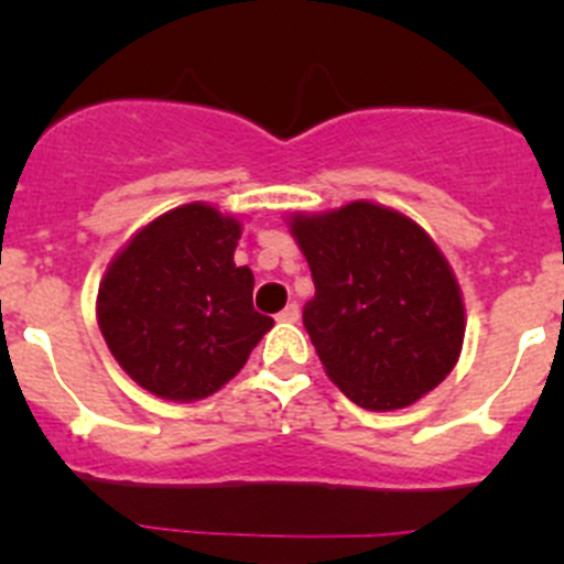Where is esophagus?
<instances>
[{
  "mask_svg": "<svg viewBox=\"0 0 564 564\" xmlns=\"http://www.w3.org/2000/svg\"><path fill=\"white\" fill-rule=\"evenodd\" d=\"M275 318H278V322H286V324H294V322H297V318H300V308H297V303H289L286 308H283L281 314H278Z\"/></svg>",
  "mask_w": 564,
  "mask_h": 564,
  "instance_id": "1",
  "label": "esophagus"
}]
</instances>
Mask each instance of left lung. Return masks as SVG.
Returning a JSON list of instances; mask_svg holds the SVG:
<instances>
[{
	"instance_id": "left-lung-1",
	"label": "left lung",
	"mask_w": 564,
	"mask_h": 564,
	"mask_svg": "<svg viewBox=\"0 0 564 564\" xmlns=\"http://www.w3.org/2000/svg\"><path fill=\"white\" fill-rule=\"evenodd\" d=\"M292 235L316 286L303 324L346 398L390 412L453 371L464 344V300L442 250L412 218L351 202L324 215H294Z\"/></svg>"
}]
</instances>
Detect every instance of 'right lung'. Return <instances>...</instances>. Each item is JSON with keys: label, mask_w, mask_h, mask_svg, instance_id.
Instances as JSON below:
<instances>
[{"label": "right lung", "mask_w": 564, "mask_h": 564, "mask_svg": "<svg viewBox=\"0 0 564 564\" xmlns=\"http://www.w3.org/2000/svg\"><path fill=\"white\" fill-rule=\"evenodd\" d=\"M240 220L204 202L147 224L108 264L98 324L122 371L169 401L218 392L272 318L253 311V272L235 264Z\"/></svg>", "instance_id": "add662e5"}]
</instances>
